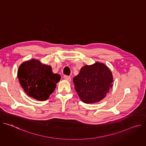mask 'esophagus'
I'll use <instances>...</instances> for the list:
<instances>
[{
    "instance_id": "1",
    "label": "esophagus",
    "mask_w": 146,
    "mask_h": 146,
    "mask_svg": "<svg viewBox=\"0 0 146 146\" xmlns=\"http://www.w3.org/2000/svg\"><path fill=\"white\" fill-rule=\"evenodd\" d=\"M64 78L65 80L68 81H71V77L70 76H66V75H65L64 76Z\"/></svg>"
}]
</instances>
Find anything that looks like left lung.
<instances>
[{
	"label": "left lung",
	"instance_id": "obj_1",
	"mask_svg": "<svg viewBox=\"0 0 146 146\" xmlns=\"http://www.w3.org/2000/svg\"><path fill=\"white\" fill-rule=\"evenodd\" d=\"M113 81L110 69L99 62L82 67L73 78L75 90L81 100L86 103L102 100L113 87Z\"/></svg>",
	"mask_w": 146,
	"mask_h": 146
}]
</instances>
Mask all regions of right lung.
Returning <instances> with one entry per match:
<instances>
[{"label": "right lung", "instance_id": "obj_1", "mask_svg": "<svg viewBox=\"0 0 146 146\" xmlns=\"http://www.w3.org/2000/svg\"><path fill=\"white\" fill-rule=\"evenodd\" d=\"M18 78L24 91L38 100H46L54 91L60 80L54 74L50 66L43 65L38 60L24 62L18 70Z\"/></svg>", "mask_w": 146, "mask_h": 146}]
</instances>
